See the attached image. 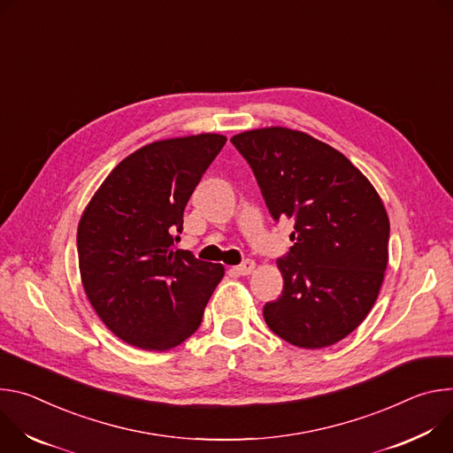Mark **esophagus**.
<instances>
[{
  "label": "esophagus",
  "instance_id": "34e87169",
  "mask_svg": "<svg viewBox=\"0 0 453 453\" xmlns=\"http://www.w3.org/2000/svg\"><path fill=\"white\" fill-rule=\"evenodd\" d=\"M254 268H256V263L252 259H244L241 265L234 266V272L239 275H250L254 272Z\"/></svg>",
  "mask_w": 453,
  "mask_h": 453
}]
</instances>
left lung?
<instances>
[{
    "label": "left lung",
    "mask_w": 453,
    "mask_h": 453,
    "mask_svg": "<svg viewBox=\"0 0 453 453\" xmlns=\"http://www.w3.org/2000/svg\"><path fill=\"white\" fill-rule=\"evenodd\" d=\"M275 221L293 219L284 279L265 304L268 327L304 349L333 345L372 310L388 261V216L371 181L331 145L266 127L230 138Z\"/></svg>",
    "instance_id": "left-lung-1"
}]
</instances>
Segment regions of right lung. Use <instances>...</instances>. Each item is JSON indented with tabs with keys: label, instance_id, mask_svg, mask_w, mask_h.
Here are the masks:
<instances>
[{
	"label": "right lung",
	"instance_id": "obj_1",
	"mask_svg": "<svg viewBox=\"0 0 453 453\" xmlns=\"http://www.w3.org/2000/svg\"><path fill=\"white\" fill-rule=\"evenodd\" d=\"M226 138L203 133L149 143L100 185L86 207L77 252L96 315L126 343L167 350L201 324L225 268L176 250L183 211Z\"/></svg>",
	"mask_w": 453,
	"mask_h": 453
}]
</instances>
